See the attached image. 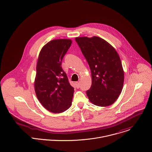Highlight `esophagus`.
Instances as JSON below:
<instances>
[{
	"label": "esophagus",
	"mask_w": 152,
	"mask_h": 152,
	"mask_svg": "<svg viewBox=\"0 0 152 152\" xmlns=\"http://www.w3.org/2000/svg\"><path fill=\"white\" fill-rule=\"evenodd\" d=\"M75 85H76V87L77 88H80V83L78 82H75Z\"/></svg>",
	"instance_id": "esophagus-1"
}]
</instances>
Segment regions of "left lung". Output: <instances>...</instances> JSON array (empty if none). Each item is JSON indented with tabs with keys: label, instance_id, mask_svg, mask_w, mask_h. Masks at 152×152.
<instances>
[{
	"label": "left lung",
	"instance_id": "1",
	"mask_svg": "<svg viewBox=\"0 0 152 152\" xmlns=\"http://www.w3.org/2000/svg\"><path fill=\"white\" fill-rule=\"evenodd\" d=\"M91 72V86L86 91L89 100L98 106L113 104L121 94L124 72L115 48L106 40L93 36L76 37Z\"/></svg>",
	"mask_w": 152,
	"mask_h": 152
}]
</instances>
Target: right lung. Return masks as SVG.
Wrapping results in <instances>:
<instances>
[{
  "label": "right lung",
  "mask_w": 152,
  "mask_h": 152,
  "mask_svg": "<svg viewBox=\"0 0 152 152\" xmlns=\"http://www.w3.org/2000/svg\"><path fill=\"white\" fill-rule=\"evenodd\" d=\"M71 44L70 39L51 40L42 48L39 55L34 90L40 103L50 112H64L72 104L74 88L61 66Z\"/></svg>",
  "instance_id": "obj_1"
}]
</instances>
